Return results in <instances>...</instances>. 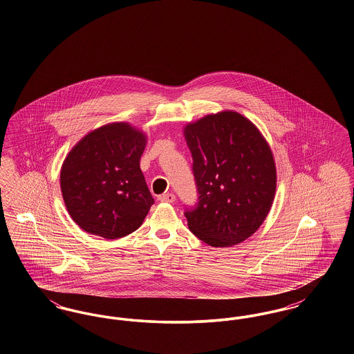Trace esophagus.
Returning <instances> with one entry per match:
<instances>
[{"label":"esophagus","mask_w":354,"mask_h":354,"mask_svg":"<svg viewBox=\"0 0 354 354\" xmlns=\"http://www.w3.org/2000/svg\"><path fill=\"white\" fill-rule=\"evenodd\" d=\"M159 201L162 203H174L175 202V195L174 194H165V195H162L160 198H159Z\"/></svg>","instance_id":"1"}]
</instances>
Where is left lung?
Wrapping results in <instances>:
<instances>
[{"label": "left lung", "mask_w": 354, "mask_h": 354, "mask_svg": "<svg viewBox=\"0 0 354 354\" xmlns=\"http://www.w3.org/2000/svg\"><path fill=\"white\" fill-rule=\"evenodd\" d=\"M199 192L185 212L189 231L211 247H234L252 236L270 214L276 165L268 142L244 115L224 110L183 129Z\"/></svg>", "instance_id": "left-lung-1"}]
</instances>
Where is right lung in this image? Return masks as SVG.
<instances>
[{
	"label": "right lung",
	"instance_id": "obj_1",
	"mask_svg": "<svg viewBox=\"0 0 354 354\" xmlns=\"http://www.w3.org/2000/svg\"><path fill=\"white\" fill-rule=\"evenodd\" d=\"M146 143L135 126L113 122L87 133L66 155L61 192L84 231L114 240L142 225L153 204L139 166Z\"/></svg>",
	"mask_w": 354,
	"mask_h": 354
}]
</instances>
